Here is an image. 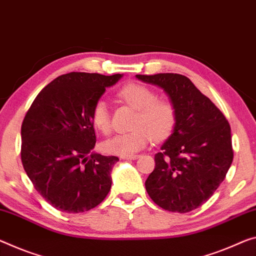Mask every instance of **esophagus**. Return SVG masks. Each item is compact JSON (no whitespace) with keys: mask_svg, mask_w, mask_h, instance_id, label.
Listing matches in <instances>:
<instances>
[{"mask_svg":"<svg viewBox=\"0 0 256 256\" xmlns=\"http://www.w3.org/2000/svg\"><path fill=\"white\" fill-rule=\"evenodd\" d=\"M138 154H129V156H122L124 159H128V160H135L138 158Z\"/></svg>","mask_w":256,"mask_h":256,"instance_id":"1","label":"esophagus"}]
</instances>
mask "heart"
<instances>
[{"mask_svg": "<svg viewBox=\"0 0 256 256\" xmlns=\"http://www.w3.org/2000/svg\"><path fill=\"white\" fill-rule=\"evenodd\" d=\"M118 97L136 110L132 132L120 134L104 143L106 152L118 156H129L146 146L151 137L162 140L175 128L178 110L172 100L156 98L151 88L138 82L124 84ZM92 122L103 134L111 132V113L104 100H97L92 110Z\"/></svg>", "mask_w": 256, "mask_h": 256, "instance_id": "obj_1", "label": "heart"}]
</instances>
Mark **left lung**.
<instances>
[{"label": "left lung", "mask_w": 256, "mask_h": 256, "mask_svg": "<svg viewBox=\"0 0 256 256\" xmlns=\"http://www.w3.org/2000/svg\"><path fill=\"white\" fill-rule=\"evenodd\" d=\"M136 78L162 88L178 110L174 132L156 153V167L145 188L159 207L188 213L206 202L226 178L234 160L230 124L182 74Z\"/></svg>", "instance_id": "left-lung-1"}]
</instances>
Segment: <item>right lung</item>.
<instances>
[{
	"instance_id": "1",
	"label": "right lung",
	"mask_w": 256,
	"mask_h": 256,
	"mask_svg": "<svg viewBox=\"0 0 256 256\" xmlns=\"http://www.w3.org/2000/svg\"><path fill=\"white\" fill-rule=\"evenodd\" d=\"M121 74L70 72L43 88L22 124V162L51 206L65 213L87 212L111 190L119 158L92 153L96 135L92 110Z\"/></svg>"
}]
</instances>
